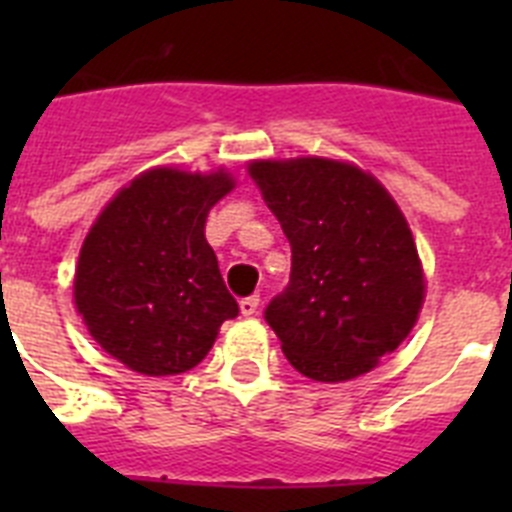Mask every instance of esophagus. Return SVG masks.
I'll return each mask as SVG.
<instances>
[{
  "label": "esophagus",
  "instance_id": "34e87169",
  "mask_svg": "<svg viewBox=\"0 0 512 512\" xmlns=\"http://www.w3.org/2000/svg\"><path fill=\"white\" fill-rule=\"evenodd\" d=\"M259 302V295H251L246 297V300H241V315H246V318L256 315V312H259Z\"/></svg>",
  "mask_w": 512,
  "mask_h": 512
}]
</instances>
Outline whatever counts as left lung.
<instances>
[{"label":"left lung","mask_w":512,"mask_h":512,"mask_svg":"<svg viewBox=\"0 0 512 512\" xmlns=\"http://www.w3.org/2000/svg\"><path fill=\"white\" fill-rule=\"evenodd\" d=\"M248 174L292 246L266 323L297 372L346 382L415 328L425 274L408 220L377 176L323 156L259 158Z\"/></svg>","instance_id":"obj_1"}]
</instances>
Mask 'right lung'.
Instances as JSON below:
<instances>
[{
	"instance_id": "add662e5",
	"label": "right lung",
	"mask_w": 512,
	"mask_h": 512,
	"mask_svg": "<svg viewBox=\"0 0 512 512\" xmlns=\"http://www.w3.org/2000/svg\"><path fill=\"white\" fill-rule=\"evenodd\" d=\"M230 171L153 166L99 212L81 243L74 305L99 346L146 377L194 369L238 302L205 238Z\"/></svg>"
}]
</instances>
